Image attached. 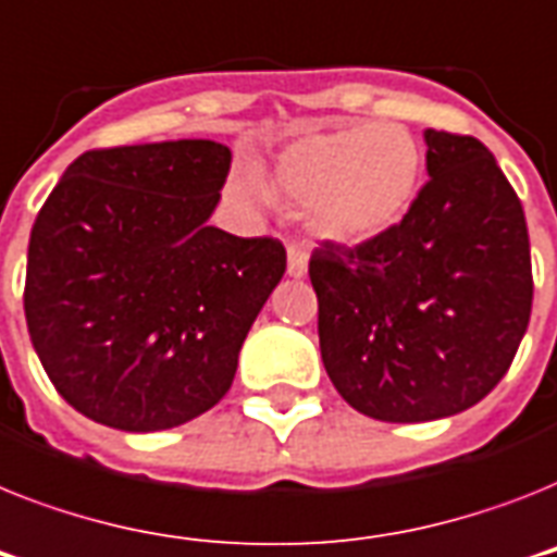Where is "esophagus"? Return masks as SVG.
<instances>
[{"instance_id": "1", "label": "esophagus", "mask_w": 557, "mask_h": 557, "mask_svg": "<svg viewBox=\"0 0 557 557\" xmlns=\"http://www.w3.org/2000/svg\"><path fill=\"white\" fill-rule=\"evenodd\" d=\"M309 271V248L302 243H288V277H306Z\"/></svg>"}]
</instances>
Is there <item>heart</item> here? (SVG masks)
I'll return each instance as SVG.
<instances>
[{"mask_svg": "<svg viewBox=\"0 0 557 557\" xmlns=\"http://www.w3.org/2000/svg\"><path fill=\"white\" fill-rule=\"evenodd\" d=\"M423 151L397 122H349L309 128L280 148L271 183L294 206L309 208L311 228L334 246L357 248L404 223L420 191ZM246 202H265L251 176L234 180Z\"/></svg>", "mask_w": 557, "mask_h": 557, "instance_id": "b5f03b06", "label": "heart"}]
</instances>
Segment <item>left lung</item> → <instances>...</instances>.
I'll use <instances>...</instances> for the list:
<instances>
[{"instance_id": "obj_1", "label": "left lung", "mask_w": 557, "mask_h": 557, "mask_svg": "<svg viewBox=\"0 0 557 557\" xmlns=\"http://www.w3.org/2000/svg\"><path fill=\"white\" fill-rule=\"evenodd\" d=\"M429 183L386 237L309 260L320 355L351 409L458 414L498 386L532 311L527 216L481 139L426 128Z\"/></svg>"}]
</instances>
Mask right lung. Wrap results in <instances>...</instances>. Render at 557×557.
Segmentation results:
<instances>
[{
	"mask_svg": "<svg viewBox=\"0 0 557 557\" xmlns=\"http://www.w3.org/2000/svg\"><path fill=\"white\" fill-rule=\"evenodd\" d=\"M232 151L171 139L85 151L30 228L25 320L76 411L122 432L188 423L232 388L286 271L271 237L208 225Z\"/></svg>",
	"mask_w": 557,
	"mask_h": 557,
	"instance_id": "right-lung-1",
	"label": "right lung"
}]
</instances>
